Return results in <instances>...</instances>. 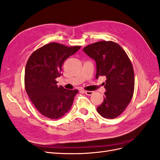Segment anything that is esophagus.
I'll use <instances>...</instances> for the list:
<instances>
[{
    "label": "esophagus",
    "mask_w": 160,
    "mask_h": 160,
    "mask_svg": "<svg viewBox=\"0 0 160 160\" xmlns=\"http://www.w3.org/2000/svg\"><path fill=\"white\" fill-rule=\"evenodd\" d=\"M84 92L86 94V95H88V96H91L92 94H93V92L92 91H86V90H84Z\"/></svg>",
    "instance_id": "esophagus-1"
}]
</instances>
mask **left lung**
Listing matches in <instances>:
<instances>
[{
	"label": "left lung",
	"mask_w": 160,
	"mask_h": 160,
	"mask_svg": "<svg viewBox=\"0 0 160 160\" xmlns=\"http://www.w3.org/2000/svg\"><path fill=\"white\" fill-rule=\"evenodd\" d=\"M83 52L96 62V78H107L102 84L105 97L97 111L104 118H115L124 111L133 97L134 71L129 58L119 45L109 41L88 45Z\"/></svg>",
	"instance_id": "obj_1"
}]
</instances>
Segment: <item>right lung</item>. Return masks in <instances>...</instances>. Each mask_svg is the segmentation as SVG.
<instances>
[{
  "mask_svg": "<svg viewBox=\"0 0 160 160\" xmlns=\"http://www.w3.org/2000/svg\"><path fill=\"white\" fill-rule=\"evenodd\" d=\"M80 48L50 43L29 57L25 71V90L31 102L43 116L58 119L70 110L78 90L59 86L56 79L62 75L63 62Z\"/></svg>",
  "mask_w": 160,
  "mask_h": 160,
  "instance_id": "obj_1",
  "label": "right lung"
}]
</instances>
